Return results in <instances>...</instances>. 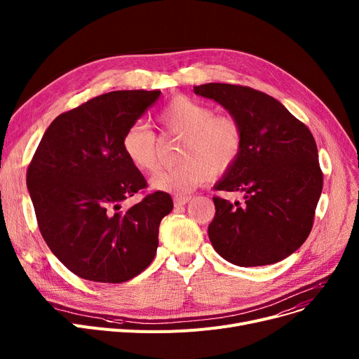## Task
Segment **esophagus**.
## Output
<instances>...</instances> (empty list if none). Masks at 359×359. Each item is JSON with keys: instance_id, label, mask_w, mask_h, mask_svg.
<instances>
[{"instance_id": "34e87169", "label": "esophagus", "mask_w": 359, "mask_h": 359, "mask_svg": "<svg viewBox=\"0 0 359 359\" xmlns=\"http://www.w3.org/2000/svg\"><path fill=\"white\" fill-rule=\"evenodd\" d=\"M175 206H182V205H186L187 202L191 201V196H187V195H183V196H175Z\"/></svg>"}]
</instances>
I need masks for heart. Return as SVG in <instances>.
Listing matches in <instances>:
<instances>
[{
	"instance_id": "1",
	"label": "heart",
	"mask_w": 359,
	"mask_h": 359,
	"mask_svg": "<svg viewBox=\"0 0 359 359\" xmlns=\"http://www.w3.org/2000/svg\"><path fill=\"white\" fill-rule=\"evenodd\" d=\"M167 134L183 137L175 168H161L151 176L149 187L157 192L183 196L195 187L229 172L243 148V132L231 116H214V111L191 97L176 96L158 115ZM122 151L130 165L148 173L157 165L156 135L141 123L130 125L122 138Z\"/></svg>"
}]
</instances>
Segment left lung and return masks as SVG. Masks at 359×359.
Returning a JSON list of instances; mask_svg holds the SVG:
<instances>
[{
	"label": "left lung",
	"instance_id": "left-lung-1",
	"mask_svg": "<svg viewBox=\"0 0 359 359\" xmlns=\"http://www.w3.org/2000/svg\"><path fill=\"white\" fill-rule=\"evenodd\" d=\"M194 91L229 110L243 132L241 154L214 189L241 192L244 202L214 196L208 236L215 252L243 268L288 257L307 240L323 189L310 129L250 87L208 83Z\"/></svg>",
	"mask_w": 359,
	"mask_h": 359
}]
</instances>
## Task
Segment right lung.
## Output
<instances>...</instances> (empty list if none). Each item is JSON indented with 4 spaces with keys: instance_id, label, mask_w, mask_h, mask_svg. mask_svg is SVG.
<instances>
[{
    "instance_id": "obj_1",
    "label": "right lung",
    "mask_w": 359,
    "mask_h": 359,
    "mask_svg": "<svg viewBox=\"0 0 359 359\" xmlns=\"http://www.w3.org/2000/svg\"><path fill=\"white\" fill-rule=\"evenodd\" d=\"M161 91L121 90L94 97L56 118L27 168V189L42 237L64 266L83 279L121 284L140 275L158 248L161 219L172 212L165 192L122 202L147 182L122 151Z\"/></svg>"
}]
</instances>
